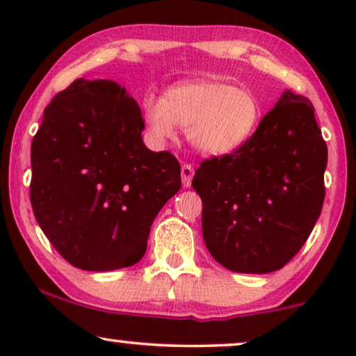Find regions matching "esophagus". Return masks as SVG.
I'll return each mask as SVG.
<instances>
[{"label":"esophagus","instance_id":"1","mask_svg":"<svg viewBox=\"0 0 356 356\" xmlns=\"http://www.w3.org/2000/svg\"><path fill=\"white\" fill-rule=\"evenodd\" d=\"M193 177H194V168L189 163H183L181 165V181H183L184 188L191 186Z\"/></svg>","mask_w":356,"mask_h":356}]
</instances>
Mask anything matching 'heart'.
I'll return each mask as SVG.
<instances>
[{"label":"heart","instance_id":"1","mask_svg":"<svg viewBox=\"0 0 356 356\" xmlns=\"http://www.w3.org/2000/svg\"><path fill=\"white\" fill-rule=\"evenodd\" d=\"M144 120L155 143L173 139L179 124L188 128L194 149L217 157L235 152L256 133L262 105L250 90L217 81H191L170 87L162 100L145 97Z\"/></svg>","mask_w":356,"mask_h":356}]
</instances>
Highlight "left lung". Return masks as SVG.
Segmentation results:
<instances>
[{"mask_svg": "<svg viewBox=\"0 0 356 356\" xmlns=\"http://www.w3.org/2000/svg\"><path fill=\"white\" fill-rule=\"evenodd\" d=\"M327 145L308 99L286 90L256 133L193 178L202 235L218 264L267 274L293 259L321 216Z\"/></svg>", "mask_w": 356, "mask_h": 356, "instance_id": "left-lung-1", "label": "left lung"}]
</instances>
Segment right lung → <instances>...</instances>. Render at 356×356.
I'll return each mask as SVG.
<instances>
[{"label":"right lung","mask_w":356,"mask_h":356,"mask_svg":"<svg viewBox=\"0 0 356 356\" xmlns=\"http://www.w3.org/2000/svg\"><path fill=\"white\" fill-rule=\"evenodd\" d=\"M144 126L136 100L113 81L76 79L43 111L31 202L74 267L115 270L143 259L154 218L181 188L177 157L145 147Z\"/></svg>","instance_id":"right-lung-1"}]
</instances>
